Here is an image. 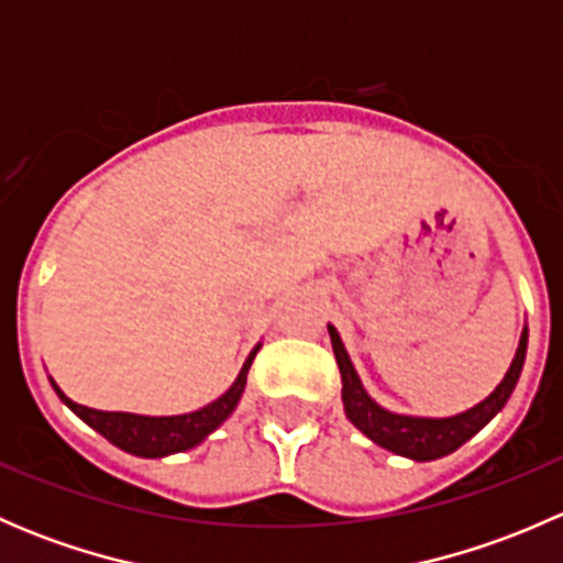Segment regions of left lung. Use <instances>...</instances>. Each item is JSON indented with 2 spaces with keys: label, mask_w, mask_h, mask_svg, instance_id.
Listing matches in <instances>:
<instances>
[{
  "label": "left lung",
  "mask_w": 563,
  "mask_h": 563,
  "mask_svg": "<svg viewBox=\"0 0 563 563\" xmlns=\"http://www.w3.org/2000/svg\"><path fill=\"white\" fill-rule=\"evenodd\" d=\"M329 338H332V351L334 360H338L340 378H343V406L345 417L351 419L354 428H360L373 444L384 446V450L395 452L408 460H439L450 452L460 450L468 439H474L504 406H507L509 395H512L515 384H518L520 371H523L526 362V349H528V329L520 334L518 351H515V360L509 365L507 376L501 378L496 389L485 397L482 402H476L468 411L455 413V417H408V413H395L387 411L384 406H378L367 389L362 387L360 376H356L354 365H351V356L345 351L343 340H340L338 329L329 323Z\"/></svg>",
  "instance_id": "8db88e82"
}]
</instances>
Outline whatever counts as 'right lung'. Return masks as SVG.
<instances>
[{
	"label": "right lung",
	"mask_w": 563,
	"mask_h": 563,
	"mask_svg": "<svg viewBox=\"0 0 563 563\" xmlns=\"http://www.w3.org/2000/svg\"><path fill=\"white\" fill-rule=\"evenodd\" d=\"M258 349L261 343L250 351L240 376H236V382L231 384L225 395H220L218 400L198 408V411L176 413V417H144V413L128 411H98V408H87L81 406V402H73L54 382H51V387L56 389L59 400L65 402L76 417H81L89 428L98 430V433L111 441L113 446L139 457H166L174 455V452H185L192 450L196 444H201L212 430H218L220 424L231 417V411H234L236 402H240L242 391H245L247 371L250 365H253Z\"/></svg>",
	"instance_id": "1"
}]
</instances>
